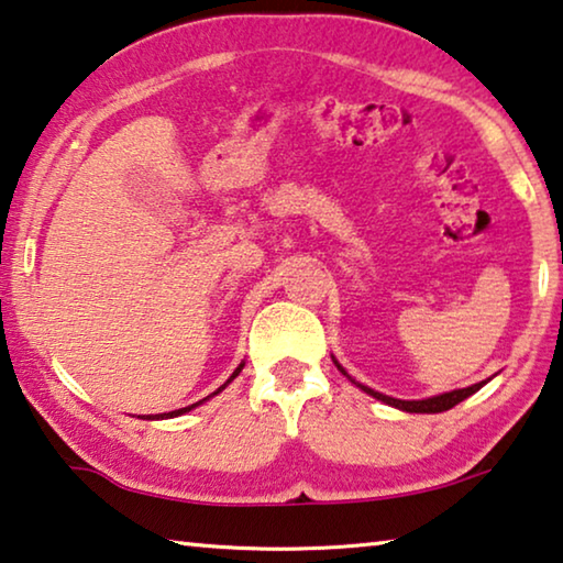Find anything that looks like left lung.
Returning <instances> with one entry per match:
<instances>
[{
	"label": "left lung",
	"mask_w": 563,
	"mask_h": 563,
	"mask_svg": "<svg viewBox=\"0 0 563 563\" xmlns=\"http://www.w3.org/2000/svg\"><path fill=\"white\" fill-rule=\"evenodd\" d=\"M331 358H333L335 368H339V372H341L343 376H349V382L356 384V387L362 389V391H366L368 397H374V399L384 401V405H389V407H394V409H401V412H412V415H438V412H448V409L460 405V401L467 399L470 394H475V391L481 389L483 384H485V382H481V384H473V387H465V389H452V391H444V394H434V397H427V399H394V397H387V394L376 391V389H372V387H364L362 382H356L354 376H351V374L346 372V368H343L339 362H335V356H331Z\"/></svg>",
	"instance_id": "1"
}]
</instances>
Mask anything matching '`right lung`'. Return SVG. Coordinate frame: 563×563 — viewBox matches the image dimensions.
Returning a JSON list of instances; mask_svg holds the SVG:
<instances>
[{
  "label": "right lung",
  "instance_id": "right-lung-1",
  "mask_svg": "<svg viewBox=\"0 0 563 563\" xmlns=\"http://www.w3.org/2000/svg\"><path fill=\"white\" fill-rule=\"evenodd\" d=\"M242 366H245V362H242L238 368H234V372H232V376H230V379L228 382H224L222 384V387L220 389H217V391H212V394H209V397H205V399H199L197 401V405H191V407H184V409H174V412H164V415H144V417H141V419H172V417H179V415H187V412H191V409H195V407H199L201 405V401H207V399H212L214 397V394H220L224 387H228V384L234 379V376H240V372H242Z\"/></svg>",
  "mask_w": 563,
  "mask_h": 563
}]
</instances>
